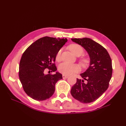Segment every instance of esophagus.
Masks as SVG:
<instances>
[{"instance_id": "esophagus-1", "label": "esophagus", "mask_w": 126, "mask_h": 126, "mask_svg": "<svg viewBox=\"0 0 126 126\" xmlns=\"http://www.w3.org/2000/svg\"><path fill=\"white\" fill-rule=\"evenodd\" d=\"M62 77H63V79H68V77H69V76H66V75H63V76H62Z\"/></svg>"}]
</instances>
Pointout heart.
<instances>
[{"label": "heart", "instance_id": "obj_1", "mask_svg": "<svg viewBox=\"0 0 126 126\" xmlns=\"http://www.w3.org/2000/svg\"><path fill=\"white\" fill-rule=\"evenodd\" d=\"M69 49L71 52L76 56H80L83 53L84 50L83 47L79 44H71L69 46ZM62 50L58 51L56 55V60L60 61L61 58ZM81 63L83 65H86L88 63L87 58H82L81 61ZM58 70L61 73L65 75H69L73 73H77L79 70V66L76 64H69L66 63H61L58 66Z\"/></svg>", "mask_w": 126, "mask_h": 126}]
</instances>
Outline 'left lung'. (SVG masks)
I'll list each match as a JSON object with an SVG mask.
<instances>
[{"instance_id":"8db88e82","label":"left lung","mask_w":126,"mask_h":126,"mask_svg":"<svg viewBox=\"0 0 126 126\" xmlns=\"http://www.w3.org/2000/svg\"><path fill=\"white\" fill-rule=\"evenodd\" d=\"M71 40L87 51L90 61L87 70L80 74L83 79H77L70 93L76 100L89 103L96 101L108 89L113 71L111 60L105 48L92 39Z\"/></svg>"}]
</instances>
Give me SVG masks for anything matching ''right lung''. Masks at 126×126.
I'll return each instance as SVG.
<instances>
[{
  "instance_id": "obj_1",
  "label": "right lung",
  "mask_w": 126,
  "mask_h": 126,
  "mask_svg": "<svg viewBox=\"0 0 126 126\" xmlns=\"http://www.w3.org/2000/svg\"><path fill=\"white\" fill-rule=\"evenodd\" d=\"M68 41L66 38L44 37L29 46L21 58L19 77L26 94L37 101H44L51 97L55 84L62 79V75L45 74V69L51 72L57 70L54 63L56 55Z\"/></svg>"
}]
</instances>
